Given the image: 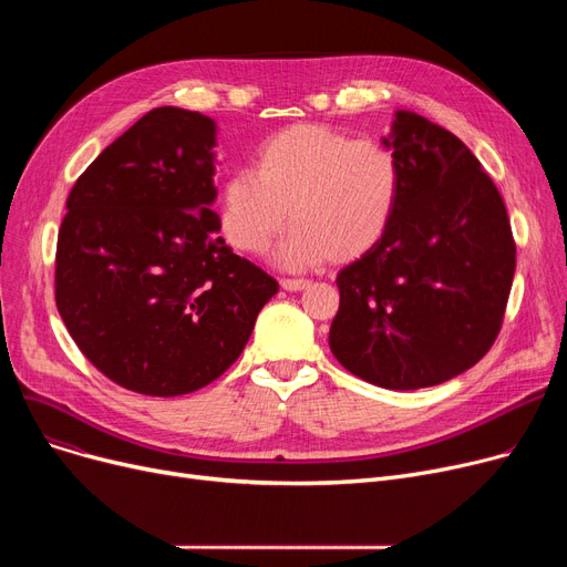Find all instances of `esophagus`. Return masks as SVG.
I'll use <instances>...</instances> for the list:
<instances>
[{
  "instance_id": "34e87169",
  "label": "esophagus",
  "mask_w": 567,
  "mask_h": 567,
  "mask_svg": "<svg viewBox=\"0 0 567 567\" xmlns=\"http://www.w3.org/2000/svg\"><path fill=\"white\" fill-rule=\"evenodd\" d=\"M280 285H282V289H287V291H303V289H308L312 282H310V280H303V278H282Z\"/></svg>"
}]
</instances>
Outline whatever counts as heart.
Segmentation results:
<instances>
[{
	"label": "heart",
	"mask_w": 567,
	"mask_h": 567,
	"mask_svg": "<svg viewBox=\"0 0 567 567\" xmlns=\"http://www.w3.org/2000/svg\"><path fill=\"white\" fill-rule=\"evenodd\" d=\"M400 197L402 165L389 144L293 124L257 146L252 169L223 184L220 225L229 246L257 255L291 220L276 252L280 266L349 264L389 234Z\"/></svg>",
	"instance_id": "b5f03b06"
}]
</instances>
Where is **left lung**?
Wrapping results in <instances>:
<instances>
[{
    "instance_id": "obj_1",
    "label": "left lung",
    "mask_w": 567,
    "mask_h": 567,
    "mask_svg": "<svg viewBox=\"0 0 567 567\" xmlns=\"http://www.w3.org/2000/svg\"><path fill=\"white\" fill-rule=\"evenodd\" d=\"M389 144L402 165L395 220L338 274L329 344L340 365L381 389L449 381L494 344L515 276V238L492 178L468 146L398 110Z\"/></svg>"
}]
</instances>
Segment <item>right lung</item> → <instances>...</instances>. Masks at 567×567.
<instances>
[{"instance_id": "1", "label": "right lung", "mask_w": 567, "mask_h": 567, "mask_svg": "<svg viewBox=\"0 0 567 567\" xmlns=\"http://www.w3.org/2000/svg\"><path fill=\"white\" fill-rule=\"evenodd\" d=\"M216 122L146 112L75 182L54 299L86 361L142 395H186L241 355L278 282L223 241Z\"/></svg>"}]
</instances>
